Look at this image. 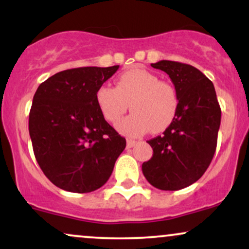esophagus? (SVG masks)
<instances>
[{"label": "esophagus", "mask_w": 249, "mask_h": 249, "mask_svg": "<svg viewBox=\"0 0 249 249\" xmlns=\"http://www.w3.org/2000/svg\"><path fill=\"white\" fill-rule=\"evenodd\" d=\"M136 141H133V139H127V142H126V145H127V147H133L134 145H136Z\"/></svg>", "instance_id": "esophagus-1"}]
</instances>
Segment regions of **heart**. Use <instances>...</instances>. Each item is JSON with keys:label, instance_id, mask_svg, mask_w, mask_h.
<instances>
[{"label": "heart", "instance_id": "heart-1", "mask_svg": "<svg viewBox=\"0 0 249 249\" xmlns=\"http://www.w3.org/2000/svg\"><path fill=\"white\" fill-rule=\"evenodd\" d=\"M95 101L105 121L115 125L126 112L132 111L118 124V130L128 137H139L148 130L159 133L172 124L178 112L179 97L170 82L146 69H131L117 77L115 88L102 85Z\"/></svg>", "mask_w": 249, "mask_h": 249}]
</instances>
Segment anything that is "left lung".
<instances>
[{
	"label": "left lung",
	"mask_w": 249,
	"mask_h": 249,
	"mask_svg": "<svg viewBox=\"0 0 249 249\" xmlns=\"http://www.w3.org/2000/svg\"><path fill=\"white\" fill-rule=\"evenodd\" d=\"M170 76L179 97L172 124L147 142L153 156L142 164L147 181L162 191L185 188L206 172L215 153L221 108L213 83L185 63L160 61L151 64Z\"/></svg>",
	"instance_id": "obj_1"
}]
</instances>
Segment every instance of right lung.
I'll return each mask as SVG.
<instances>
[{"mask_svg":"<svg viewBox=\"0 0 249 249\" xmlns=\"http://www.w3.org/2000/svg\"><path fill=\"white\" fill-rule=\"evenodd\" d=\"M119 65L57 72L39 85L29 113L34 154L62 190L89 193L110 178L126 141L103 118L95 95Z\"/></svg>","mask_w":249,"mask_h":249,"instance_id":"add662e5","label":"right lung"}]
</instances>
